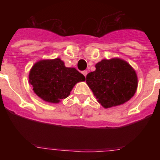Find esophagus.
Here are the masks:
<instances>
[{"label":"esophagus","instance_id":"esophagus-1","mask_svg":"<svg viewBox=\"0 0 160 160\" xmlns=\"http://www.w3.org/2000/svg\"><path fill=\"white\" fill-rule=\"evenodd\" d=\"M82 73L83 75H84L85 77H86V76L87 75V73H88V72H87V70H84V71H82Z\"/></svg>","mask_w":160,"mask_h":160}]
</instances>
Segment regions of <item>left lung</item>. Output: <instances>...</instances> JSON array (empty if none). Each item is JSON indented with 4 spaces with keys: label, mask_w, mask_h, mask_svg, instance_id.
Masks as SVG:
<instances>
[{
    "label": "left lung",
    "mask_w": 160,
    "mask_h": 160,
    "mask_svg": "<svg viewBox=\"0 0 160 160\" xmlns=\"http://www.w3.org/2000/svg\"><path fill=\"white\" fill-rule=\"evenodd\" d=\"M95 68L87 75V84L104 108L122 105L135 94L138 77L128 62L118 58L102 59Z\"/></svg>",
    "instance_id": "obj_1"
}]
</instances>
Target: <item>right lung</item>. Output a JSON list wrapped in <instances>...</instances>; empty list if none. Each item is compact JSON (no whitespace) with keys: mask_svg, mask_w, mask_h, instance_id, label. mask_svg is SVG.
Instances as JSON below:
<instances>
[{"mask_svg":"<svg viewBox=\"0 0 160 160\" xmlns=\"http://www.w3.org/2000/svg\"><path fill=\"white\" fill-rule=\"evenodd\" d=\"M86 80L75 68L66 67L61 58L37 62L29 73L33 92L43 101L58 103L70 94L73 87Z\"/></svg>","mask_w":160,"mask_h":160,"instance_id":"add662e5","label":"right lung"}]
</instances>
